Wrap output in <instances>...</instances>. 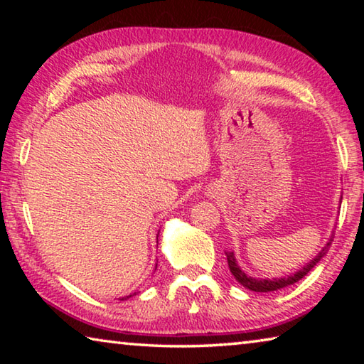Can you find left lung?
<instances>
[{
	"mask_svg": "<svg viewBox=\"0 0 364 364\" xmlns=\"http://www.w3.org/2000/svg\"><path fill=\"white\" fill-rule=\"evenodd\" d=\"M332 237H334V234H331L329 241L326 242L324 247L318 252V255L313 258V260L308 262L305 267H301L299 271H295V273L284 276V278H254V276H249L245 271L239 267L236 257H234V252L232 250H226V258H228V267H230L231 274L234 276V279H236L239 284L244 286L245 289H249V291H254V292H273V291H279V289H284L291 284H295V282H299L304 276H306L310 271L316 267V263H319V260L328 254V249L332 242Z\"/></svg>",
	"mask_w": 364,
	"mask_h": 364,
	"instance_id": "8db88e82",
	"label": "left lung"
}]
</instances>
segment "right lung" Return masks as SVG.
I'll return each instance as SVG.
<instances>
[{"mask_svg":"<svg viewBox=\"0 0 364 364\" xmlns=\"http://www.w3.org/2000/svg\"><path fill=\"white\" fill-rule=\"evenodd\" d=\"M156 269H157V263H156ZM133 295H136V292H134V294H130V295H127V297H122V300H127V299H130V297H133Z\"/></svg>","mask_w":364,"mask_h":364,"instance_id":"1","label":"right lung"}]
</instances>
